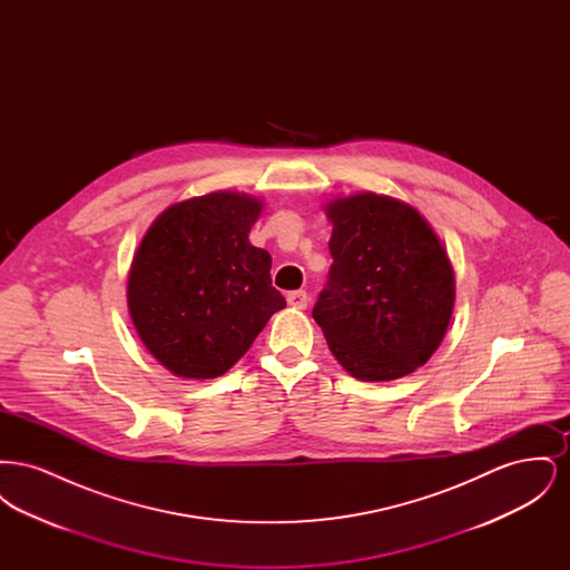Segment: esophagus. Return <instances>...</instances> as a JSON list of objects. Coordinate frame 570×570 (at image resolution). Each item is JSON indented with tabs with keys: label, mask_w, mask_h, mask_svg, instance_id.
I'll use <instances>...</instances> for the list:
<instances>
[{
	"label": "esophagus",
	"mask_w": 570,
	"mask_h": 570,
	"mask_svg": "<svg viewBox=\"0 0 570 570\" xmlns=\"http://www.w3.org/2000/svg\"><path fill=\"white\" fill-rule=\"evenodd\" d=\"M288 305H293L295 309H305L307 307V293L305 291H293V293H288Z\"/></svg>",
	"instance_id": "34e87169"
}]
</instances>
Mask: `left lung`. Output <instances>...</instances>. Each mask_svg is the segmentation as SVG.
<instances>
[{
  "instance_id": "left-lung-1",
  "label": "left lung",
  "mask_w": 570,
  "mask_h": 570,
  "mask_svg": "<svg viewBox=\"0 0 570 570\" xmlns=\"http://www.w3.org/2000/svg\"><path fill=\"white\" fill-rule=\"evenodd\" d=\"M333 265L312 309L354 379L395 380L425 365L455 303V277L432 226L406 203L372 191L333 200Z\"/></svg>"
}]
</instances>
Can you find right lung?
I'll use <instances>...</instances> for the list:
<instances>
[{"label":"right lung","mask_w":570,"mask_h":570,"mask_svg":"<svg viewBox=\"0 0 570 570\" xmlns=\"http://www.w3.org/2000/svg\"><path fill=\"white\" fill-rule=\"evenodd\" d=\"M263 205L214 191L168 207L136 249L128 307L164 367L217 379L252 346L286 301L272 286V256L247 235Z\"/></svg>","instance_id":"1"}]
</instances>
